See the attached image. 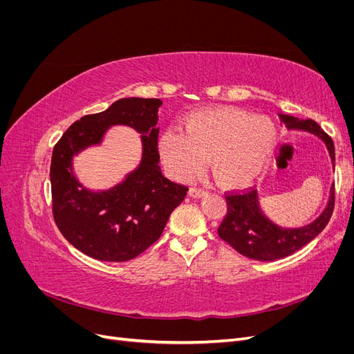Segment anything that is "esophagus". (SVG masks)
<instances>
[{"mask_svg": "<svg viewBox=\"0 0 354 354\" xmlns=\"http://www.w3.org/2000/svg\"><path fill=\"white\" fill-rule=\"evenodd\" d=\"M207 194H208V192L205 189H201V187H190L189 189V195L192 198H202V196H205Z\"/></svg>", "mask_w": 354, "mask_h": 354, "instance_id": "1", "label": "esophagus"}]
</instances>
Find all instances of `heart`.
I'll return each instance as SVG.
<instances>
[{"mask_svg": "<svg viewBox=\"0 0 354 354\" xmlns=\"http://www.w3.org/2000/svg\"><path fill=\"white\" fill-rule=\"evenodd\" d=\"M277 140L270 118L217 108L190 113L183 131L168 130L159 138V153L168 173L186 180L208 158L217 183L227 189L248 186L269 162Z\"/></svg>", "mask_w": 354, "mask_h": 354, "instance_id": "heart-1", "label": "heart"}]
</instances>
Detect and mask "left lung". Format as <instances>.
<instances>
[{
	"label": "left lung",
	"instance_id": "1",
	"mask_svg": "<svg viewBox=\"0 0 354 354\" xmlns=\"http://www.w3.org/2000/svg\"><path fill=\"white\" fill-rule=\"evenodd\" d=\"M279 116L288 130L308 131L322 138L328 147L332 167L335 168L334 142L317 122L313 120H298L295 116L283 113ZM226 202L227 214L218 227V236L248 259L273 261L285 259L303 248L326 227L335 205V190L334 186L330 187L328 205L315 221L295 229L281 227L267 218L261 211L259 192L255 189L230 192L226 195Z\"/></svg>",
	"mask_w": 354,
	"mask_h": 354
}]
</instances>
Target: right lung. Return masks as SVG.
<instances>
[{
  "label": "right lung",
  "mask_w": 354,
  "mask_h": 354,
  "mask_svg": "<svg viewBox=\"0 0 354 354\" xmlns=\"http://www.w3.org/2000/svg\"><path fill=\"white\" fill-rule=\"evenodd\" d=\"M159 99L128 97L73 122L53 149L50 180L53 216L63 236L85 255L102 261H128L146 251L164 232L187 187L162 176L158 152ZM112 124L142 132L141 165L120 185L93 192L73 174L71 159L100 144Z\"/></svg>",
  "instance_id": "right-lung-1"
}]
</instances>
